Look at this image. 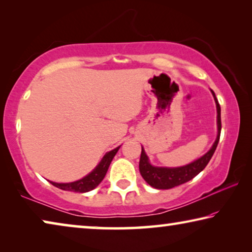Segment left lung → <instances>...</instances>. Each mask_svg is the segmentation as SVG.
Here are the masks:
<instances>
[{"instance_id":"left-lung-1","label":"left lung","mask_w":252,"mask_h":252,"mask_svg":"<svg viewBox=\"0 0 252 252\" xmlns=\"http://www.w3.org/2000/svg\"><path fill=\"white\" fill-rule=\"evenodd\" d=\"M213 97H215L216 105H217V125H218V134H217V139L213 146L211 147L206 155L199 158L191 163L183 165V167L178 168H163V167H153V165L149 162V158L144 152L143 148L141 151V157H140L139 162V170L141 173L142 178L146 180L151 187L156 188V189H171L177 186H180L182 183H186L193 179L197 174H199L202 170L207 167L209 161L215 153L217 146H218L219 139H220V132H221V109L218 100H217L215 92L211 91Z\"/></svg>"}]
</instances>
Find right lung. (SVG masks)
<instances>
[{
  "label": "right lung",
  "mask_w": 252,
  "mask_h": 252,
  "mask_svg": "<svg viewBox=\"0 0 252 252\" xmlns=\"http://www.w3.org/2000/svg\"><path fill=\"white\" fill-rule=\"evenodd\" d=\"M119 149H120V147H118L114 149V150L106 153V155L103 157V159L101 160L100 163L96 165V168L93 170L91 173H89L87 177L80 179L78 181L70 182V183H57L52 181H50V183H52L54 187L59 188V189L65 190V191H73V192H80V193L91 191L99 186L100 182L103 180V178L106 174V171H108L109 169L111 161H112L114 156L117 155Z\"/></svg>",
  "instance_id": "right-lung-1"
}]
</instances>
